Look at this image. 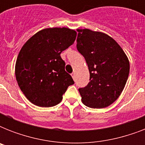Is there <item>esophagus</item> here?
<instances>
[{
	"label": "esophagus",
	"mask_w": 145,
	"mask_h": 145,
	"mask_svg": "<svg viewBox=\"0 0 145 145\" xmlns=\"http://www.w3.org/2000/svg\"><path fill=\"white\" fill-rule=\"evenodd\" d=\"M71 76H72L73 79L75 80V73H72V74H71Z\"/></svg>",
	"instance_id": "1"
}]
</instances>
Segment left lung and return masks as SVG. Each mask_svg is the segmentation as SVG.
I'll use <instances>...</instances> for the list:
<instances>
[{
  "label": "left lung",
  "mask_w": 145,
  "mask_h": 145,
  "mask_svg": "<svg viewBox=\"0 0 145 145\" xmlns=\"http://www.w3.org/2000/svg\"><path fill=\"white\" fill-rule=\"evenodd\" d=\"M77 31V49L89 71V83L78 89L82 102L89 108H106L123 90L129 74V59L108 35L86 28Z\"/></svg>",
  "instance_id": "obj_1"
}]
</instances>
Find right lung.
I'll list each match as a JSON object with an SVG mask.
<instances>
[{"label":"right lung","mask_w":145,"mask_h":145,"mask_svg":"<svg viewBox=\"0 0 145 145\" xmlns=\"http://www.w3.org/2000/svg\"><path fill=\"white\" fill-rule=\"evenodd\" d=\"M76 37L77 32L68 28H45L22 47L15 74L20 89L32 104L43 108L56 105L68 86L74 84L60 54Z\"/></svg>","instance_id":"right-lung-1"}]
</instances>
